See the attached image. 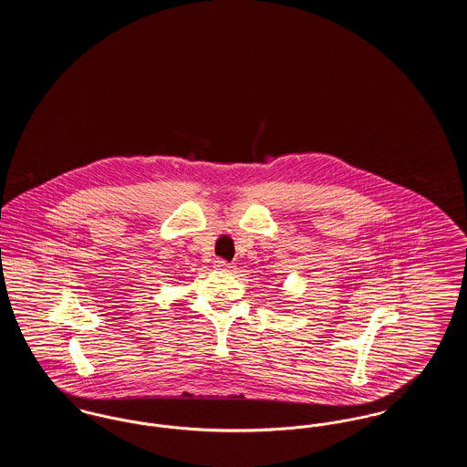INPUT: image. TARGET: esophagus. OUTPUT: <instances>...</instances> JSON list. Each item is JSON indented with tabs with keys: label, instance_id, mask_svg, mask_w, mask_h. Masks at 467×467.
<instances>
[{
	"label": "esophagus",
	"instance_id": "esophagus-1",
	"mask_svg": "<svg viewBox=\"0 0 467 467\" xmlns=\"http://www.w3.org/2000/svg\"><path fill=\"white\" fill-rule=\"evenodd\" d=\"M215 267H217V269H221V271H233V266H231L229 263H225V261H223V259L215 261Z\"/></svg>",
	"mask_w": 467,
	"mask_h": 467
}]
</instances>
